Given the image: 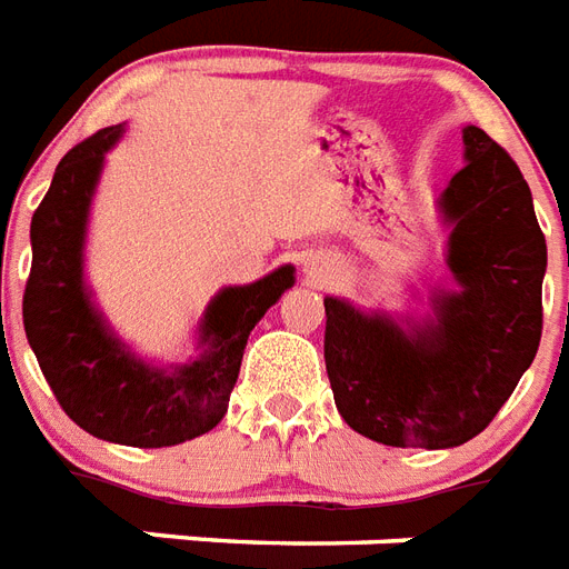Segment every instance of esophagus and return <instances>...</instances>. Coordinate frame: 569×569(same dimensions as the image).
Segmentation results:
<instances>
[{
    "mask_svg": "<svg viewBox=\"0 0 569 569\" xmlns=\"http://www.w3.org/2000/svg\"><path fill=\"white\" fill-rule=\"evenodd\" d=\"M303 271H307V277H310L313 283H325V280H328V268H325L319 259H310V262H303Z\"/></svg>",
    "mask_w": 569,
    "mask_h": 569,
    "instance_id": "34e87169",
    "label": "esophagus"
}]
</instances>
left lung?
<instances>
[{
    "label": "left lung",
    "mask_w": 569,
    "mask_h": 569,
    "mask_svg": "<svg viewBox=\"0 0 569 569\" xmlns=\"http://www.w3.org/2000/svg\"><path fill=\"white\" fill-rule=\"evenodd\" d=\"M466 167L441 190L450 286L420 316L325 298V367L342 420L390 448H459L489 427L543 331L546 238L528 181L496 140L462 128Z\"/></svg>",
    "instance_id": "obj_1"
}]
</instances>
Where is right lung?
Masks as SVG:
<instances>
[{"label":"right lung","mask_w":569,"mask_h":569,"mask_svg":"<svg viewBox=\"0 0 569 569\" xmlns=\"http://www.w3.org/2000/svg\"><path fill=\"white\" fill-rule=\"evenodd\" d=\"M124 124L98 130L59 160L32 214V274L23 325L64 415L89 436L128 448H172L214 429L227 415L256 322L295 286L280 266L247 286H223L197 322V355L154 363L112 331L86 280V236L107 151Z\"/></svg>","instance_id":"right-lung-1"}]
</instances>
